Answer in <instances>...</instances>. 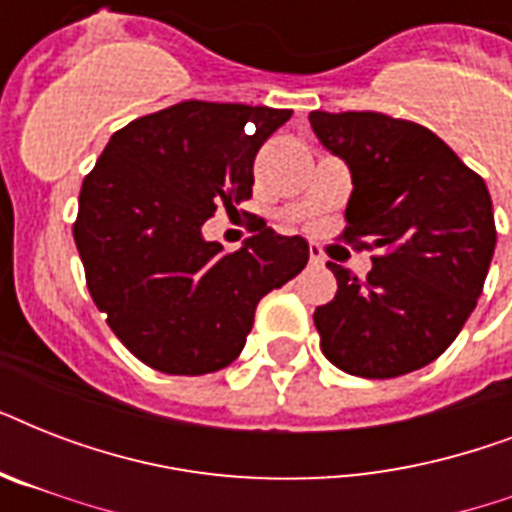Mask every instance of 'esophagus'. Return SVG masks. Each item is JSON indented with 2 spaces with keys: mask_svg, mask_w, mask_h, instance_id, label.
I'll use <instances>...</instances> for the list:
<instances>
[{
  "mask_svg": "<svg viewBox=\"0 0 512 512\" xmlns=\"http://www.w3.org/2000/svg\"><path fill=\"white\" fill-rule=\"evenodd\" d=\"M311 265H324V255L319 247H311Z\"/></svg>",
  "mask_w": 512,
  "mask_h": 512,
  "instance_id": "esophagus-1",
  "label": "esophagus"
}]
</instances>
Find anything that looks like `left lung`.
<instances>
[{
	"label": "left lung",
	"instance_id": "obj_1",
	"mask_svg": "<svg viewBox=\"0 0 512 512\" xmlns=\"http://www.w3.org/2000/svg\"><path fill=\"white\" fill-rule=\"evenodd\" d=\"M311 127L348 164L342 239L374 247L372 271L337 276L313 313L324 356L342 372L388 380L436 361L476 308L492 265V196L444 140L377 111H313Z\"/></svg>",
	"mask_w": 512,
	"mask_h": 512
}]
</instances>
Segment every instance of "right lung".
Instances as JSON below:
<instances>
[{
	"label": "right lung",
	"mask_w": 512,
	"mask_h": 512,
	"mask_svg": "<svg viewBox=\"0 0 512 512\" xmlns=\"http://www.w3.org/2000/svg\"><path fill=\"white\" fill-rule=\"evenodd\" d=\"M289 108L185 100L111 135L84 177L74 241L108 327L151 369L207 374L247 342L255 308L308 265V241L260 225L236 252L204 223L252 196V167Z\"/></svg>",
	"instance_id": "obj_1"
}]
</instances>
